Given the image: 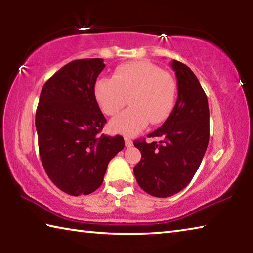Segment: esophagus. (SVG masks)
Wrapping results in <instances>:
<instances>
[{
	"label": "esophagus",
	"instance_id": "34e87169",
	"mask_svg": "<svg viewBox=\"0 0 253 253\" xmlns=\"http://www.w3.org/2000/svg\"><path fill=\"white\" fill-rule=\"evenodd\" d=\"M125 145L126 147H131L132 146V140L129 138V137H125Z\"/></svg>",
	"mask_w": 253,
	"mask_h": 253
}]
</instances>
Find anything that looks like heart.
Returning <instances> with one entry per match:
<instances>
[{
  "label": "heart",
  "mask_w": 253,
  "mask_h": 253,
  "mask_svg": "<svg viewBox=\"0 0 253 253\" xmlns=\"http://www.w3.org/2000/svg\"><path fill=\"white\" fill-rule=\"evenodd\" d=\"M93 96L102 113L114 116L126 105L129 108L109 123L113 132L136 135L148 123L160 124L172 113L176 83L169 72L148 61H131L118 66L111 77L99 78Z\"/></svg>",
  "instance_id": "1"
}]
</instances>
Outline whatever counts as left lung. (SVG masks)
<instances>
[{
	"mask_svg": "<svg viewBox=\"0 0 253 253\" xmlns=\"http://www.w3.org/2000/svg\"><path fill=\"white\" fill-rule=\"evenodd\" d=\"M177 78V101L165 123L147 137L160 142L137 139L142 158L134 168L138 185L156 198H169L188 185L198 170L210 138L208 98L194 72L173 60Z\"/></svg>",
	"mask_w": 253,
	"mask_h": 253,
	"instance_id": "left-lung-1",
	"label": "left lung"
}]
</instances>
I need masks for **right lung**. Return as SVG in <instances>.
<instances>
[{"label":"right lung","mask_w":253,"mask_h":253,"mask_svg":"<svg viewBox=\"0 0 253 253\" xmlns=\"http://www.w3.org/2000/svg\"><path fill=\"white\" fill-rule=\"evenodd\" d=\"M104 60H74L55 72L41 90L36 127L42 165L67 194L87 195L99 187L122 136L100 134L106 118L93 96Z\"/></svg>","instance_id":"1"}]
</instances>
